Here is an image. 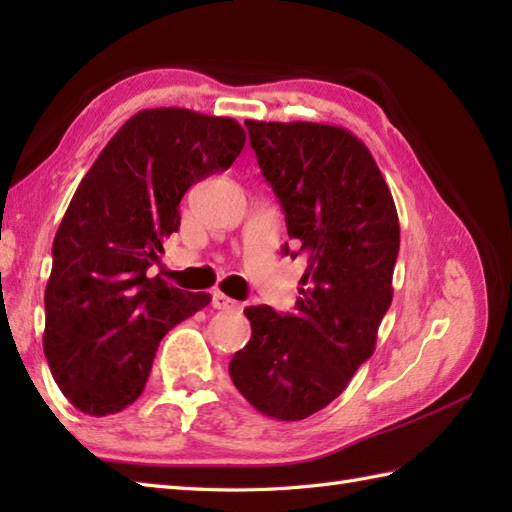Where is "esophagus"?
I'll return each instance as SVG.
<instances>
[{
	"mask_svg": "<svg viewBox=\"0 0 512 512\" xmlns=\"http://www.w3.org/2000/svg\"><path fill=\"white\" fill-rule=\"evenodd\" d=\"M211 306L215 310H237L239 303L233 301L231 297H226L224 292H213V295H211Z\"/></svg>",
	"mask_w": 512,
	"mask_h": 512,
	"instance_id": "esophagus-1",
	"label": "esophagus"
}]
</instances>
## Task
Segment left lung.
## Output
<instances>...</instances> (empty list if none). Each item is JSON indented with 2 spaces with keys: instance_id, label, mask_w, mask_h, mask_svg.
<instances>
[{
  "instance_id": "8db88e82",
  "label": "left lung",
  "mask_w": 512,
  "mask_h": 512,
  "mask_svg": "<svg viewBox=\"0 0 512 512\" xmlns=\"http://www.w3.org/2000/svg\"><path fill=\"white\" fill-rule=\"evenodd\" d=\"M257 165L286 213L284 253L308 259L295 314L250 306V341L228 372L250 405L295 422L328 407L376 350L391 306L400 226L363 140L321 123L246 121Z\"/></svg>"
}]
</instances>
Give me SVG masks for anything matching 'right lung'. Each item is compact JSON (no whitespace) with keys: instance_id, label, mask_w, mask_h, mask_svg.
I'll return each instance as SVG.
<instances>
[{"instance_id":"1","label":"right lung","mask_w":512,"mask_h":512,"mask_svg":"<svg viewBox=\"0 0 512 512\" xmlns=\"http://www.w3.org/2000/svg\"><path fill=\"white\" fill-rule=\"evenodd\" d=\"M233 118L182 107L134 114L85 173L52 244L43 352L63 396L88 416L123 411L143 394L173 325L209 306L147 277L162 239L180 226L191 184L244 149Z\"/></svg>"}]
</instances>
